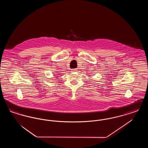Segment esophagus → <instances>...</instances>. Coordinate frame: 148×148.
<instances>
[{"instance_id":"esophagus-1","label":"esophagus","mask_w":148,"mask_h":148,"mask_svg":"<svg viewBox=\"0 0 148 148\" xmlns=\"http://www.w3.org/2000/svg\"><path fill=\"white\" fill-rule=\"evenodd\" d=\"M72 72H74V71H77V69H72L71 70Z\"/></svg>"}]
</instances>
